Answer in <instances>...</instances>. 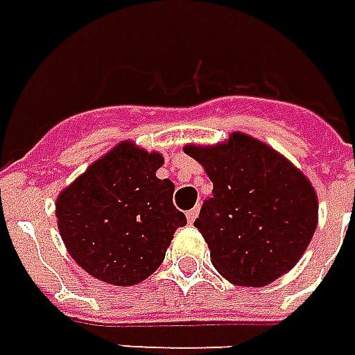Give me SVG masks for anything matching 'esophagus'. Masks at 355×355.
Returning a JSON list of instances; mask_svg holds the SVG:
<instances>
[{
	"label": "esophagus",
	"mask_w": 355,
	"mask_h": 355,
	"mask_svg": "<svg viewBox=\"0 0 355 355\" xmlns=\"http://www.w3.org/2000/svg\"><path fill=\"white\" fill-rule=\"evenodd\" d=\"M197 216H199V207L195 205L193 209H189V211H187V220H189V225H193Z\"/></svg>",
	"instance_id": "esophagus-1"
}]
</instances>
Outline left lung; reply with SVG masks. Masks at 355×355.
Wrapping results in <instances>:
<instances>
[{
	"instance_id": "obj_1",
	"label": "left lung",
	"mask_w": 355,
	"mask_h": 355,
	"mask_svg": "<svg viewBox=\"0 0 355 355\" xmlns=\"http://www.w3.org/2000/svg\"><path fill=\"white\" fill-rule=\"evenodd\" d=\"M183 152L213 182L193 225L216 272L234 285L263 287L293 270L318 225V197L305 173L240 130Z\"/></svg>"
}]
</instances>
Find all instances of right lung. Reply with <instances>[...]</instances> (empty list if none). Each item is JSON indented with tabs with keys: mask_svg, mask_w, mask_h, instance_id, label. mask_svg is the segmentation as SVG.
<instances>
[{
	"mask_svg": "<svg viewBox=\"0 0 355 355\" xmlns=\"http://www.w3.org/2000/svg\"><path fill=\"white\" fill-rule=\"evenodd\" d=\"M162 164L160 152L123 140L56 197L64 246L95 279L119 287L144 282L185 227L172 203L173 183L156 175Z\"/></svg>",
	"mask_w": 355,
	"mask_h": 355,
	"instance_id": "1",
	"label": "right lung"
}]
</instances>
